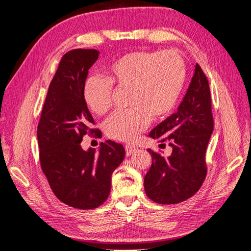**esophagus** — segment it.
Listing matches in <instances>:
<instances>
[{
    "label": "esophagus",
    "instance_id": "1",
    "mask_svg": "<svg viewBox=\"0 0 251 251\" xmlns=\"http://www.w3.org/2000/svg\"><path fill=\"white\" fill-rule=\"evenodd\" d=\"M137 150L138 149L136 148L135 146H133V144H126V156H130L133 153H135V151Z\"/></svg>",
    "mask_w": 251,
    "mask_h": 251
}]
</instances>
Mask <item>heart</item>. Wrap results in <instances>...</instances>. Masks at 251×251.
<instances>
[{
	"label": "heart",
	"mask_w": 251,
	"mask_h": 251,
	"mask_svg": "<svg viewBox=\"0 0 251 251\" xmlns=\"http://www.w3.org/2000/svg\"><path fill=\"white\" fill-rule=\"evenodd\" d=\"M186 81V65L175 51H133L104 69V77L90 76L82 89L83 101L96 115L112 105L113 87L128 88L130 109L114 113L104 123L108 137L132 141L149 126L151 117L160 119L178 104Z\"/></svg>",
	"instance_id": "b5f03b06"
}]
</instances>
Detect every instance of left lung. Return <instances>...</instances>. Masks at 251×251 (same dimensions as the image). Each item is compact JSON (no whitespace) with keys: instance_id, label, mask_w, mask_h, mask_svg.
I'll return each instance as SVG.
<instances>
[{"instance_id":"obj_1","label":"left lung","mask_w":251,"mask_h":251,"mask_svg":"<svg viewBox=\"0 0 251 251\" xmlns=\"http://www.w3.org/2000/svg\"><path fill=\"white\" fill-rule=\"evenodd\" d=\"M214 130L207 77L196 64L186 94L178 107L149 134L168 140L172 154L164 157L149 149L151 165L144 177V189L159 204H176L193 197L202 186L207 168L205 153Z\"/></svg>"}]
</instances>
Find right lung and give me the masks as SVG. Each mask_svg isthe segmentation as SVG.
Masks as SVG:
<instances>
[{
  "label": "right lung",
  "instance_id": "right-lung-1",
  "mask_svg": "<svg viewBox=\"0 0 251 251\" xmlns=\"http://www.w3.org/2000/svg\"><path fill=\"white\" fill-rule=\"evenodd\" d=\"M95 49H74L60 59L51 80L37 126L42 170L59 201L78 209H92L108 199L111 176L126 156L120 143L107 140L100 151H83L94 119L83 101L88 71L98 58Z\"/></svg>",
  "mask_w": 251,
  "mask_h": 251
}]
</instances>
